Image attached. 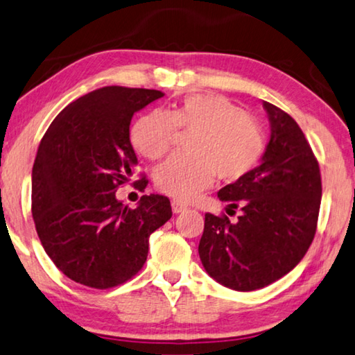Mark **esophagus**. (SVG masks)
<instances>
[{
	"label": "esophagus",
	"mask_w": 355,
	"mask_h": 355,
	"mask_svg": "<svg viewBox=\"0 0 355 355\" xmlns=\"http://www.w3.org/2000/svg\"><path fill=\"white\" fill-rule=\"evenodd\" d=\"M171 209H173L174 214H181L184 211H187V206H184L182 202H179V201H173L171 202Z\"/></svg>",
	"instance_id": "1"
}]
</instances>
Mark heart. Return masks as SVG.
Here are the masks:
<instances>
[{
    "label": "heart",
    "instance_id": "1",
    "mask_svg": "<svg viewBox=\"0 0 355 355\" xmlns=\"http://www.w3.org/2000/svg\"><path fill=\"white\" fill-rule=\"evenodd\" d=\"M176 127L195 132L189 155H171L157 166L154 181L173 198L189 201L211 184L237 181L258 165L266 139L257 119L220 94H191L170 112L154 110L132 127V143L139 154L159 159L171 148Z\"/></svg>",
    "mask_w": 355,
    "mask_h": 355
}]
</instances>
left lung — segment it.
<instances>
[{
    "label": "left lung",
    "instance_id": "obj_1",
    "mask_svg": "<svg viewBox=\"0 0 355 355\" xmlns=\"http://www.w3.org/2000/svg\"><path fill=\"white\" fill-rule=\"evenodd\" d=\"M270 137L257 168L218 191L236 222L206 214L198 253L214 280L254 291L280 280L305 257L316 232L321 173L297 123L263 102Z\"/></svg>",
    "mask_w": 355,
    "mask_h": 355
}]
</instances>
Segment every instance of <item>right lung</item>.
I'll return each mask as SVG.
<instances>
[{"label":"right lung","mask_w":355,"mask_h":355,"mask_svg":"<svg viewBox=\"0 0 355 355\" xmlns=\"http://www.w3.org/2000/svg\"><path fill=\"white\" fill-rule=\"evenodd\" d=\"M164 97L157 89L105 86L62 110L33 165V218L45 253L64 275L107 289L146 263L149 236L171 218L170 200L143 195L135 209L116 198L138 165L132 116ZM144 190L146 179L137 181Z\"/></svg>","instance_id":"obj_1"}]
</instances>
